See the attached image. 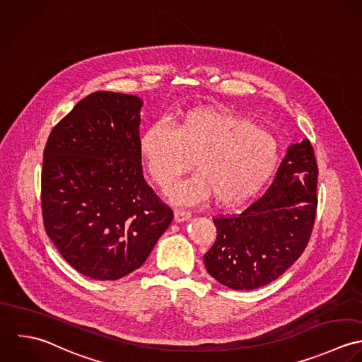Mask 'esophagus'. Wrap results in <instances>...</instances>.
<instances>
[{
  "mask_svg": "<svg viewBox=\"0 0 362 362\" xmlns=\"http://www.w3.org/2000/svg\"><path fill=\"white\" fill-rule=\"evenodd\" d=\"M192 214L189 211H183V210H176L175 211V221L176 222H185L187 219H190Z\"/></svg>",
  "mask_w": 362,
  "mask_h": 362,
  "instance_id": "obj_1",
  "label": "esophagus"
}]
</instances>
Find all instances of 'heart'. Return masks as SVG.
<instances>
[{
	"mask_svg": "<svg viewBox=\"0 0 362 362\" xmlns=\"http://www.w3.org/2000/svg\"><path fill=\"white\" fill-rule=\"evenodd\" d=\"M140 153L151 179L163 190L190 169L187 182L169 196L192 206L214 196L219 206H236L255 196L274 173L277 139L247 117L226 109L202 107L180 113L172 129L152 123L140 139Z\"/></svg>",
	"mask_w": 362,
	"mask_h": 362,
	"instance_id": "b5f03b06",
	"label": "heart"
}]
</instances>
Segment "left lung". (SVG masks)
<instances>
[{"label":"left lung","instance_id":"left-lung-1","mask_svg":"<svg viewBox=\"0 0 362 362\" xmlns=\"http://www.w3.org/2000/svg\"><path fill=\"white\" fill-rule=\"evenodd\" d=\"M317 165L309 140L289 145L267 192L239 216L214 218L217 240L204 255L209 274L236 291L283 276L305 250L316 216Z\"/></svg>","mask_w":362,"mask_h":362}]
</instances>
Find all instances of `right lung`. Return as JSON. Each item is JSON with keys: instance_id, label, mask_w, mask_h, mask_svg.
<instances>
[{"instance_id": "1", "label": "right lung", "mask_w": 362, "mask_h": 362, "mask_svg": "<svg viewBox=\"0 0 362 362\" xmlns=\"http://www.w3.org/2000/svg\"><path fill=\"white\" fill-rule=\"evenodd\" d=\"M143 100L98 90L53 129L43 153L47 236L81 274L119 280L144 264L173 219L145 183Z\"/></svg>"}]
</instances>
